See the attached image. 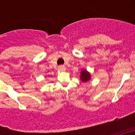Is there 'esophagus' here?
<instances>
[{"mask_svg": "<svg viewBox=\"0 0 135 135\" xmlns=\"http://www.w3.org/2000/svg\"><path fill=\"white\" fill-rule=\"evenodd\" d=\"M65 67L64 66V65H59V67H58V70H59V71H65Z\"/></svg>", "mask_w": 135, "mask_h": 135, "instance_id": "obj_1", "label": "esophagus"}]
</instances>
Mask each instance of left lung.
I'll return each instance as SVG.
<instances>
[{
  "mask_svg": "<svg viewBox=\"0 0 135 135\" xmlns=\"http://www.w3.org/2000/svg\"><path fill=\"white\" fill-rule=\"evenodd\" d=\"M90 78V74L86 71V70H83L81 72V76H80V80L83 82H86Z\"/></svg>",
  "mask_w": 135,
  "mask_h": 135,
  "instance_id": "8db88e82",
  "label": "left lung"
}]
</instances>
